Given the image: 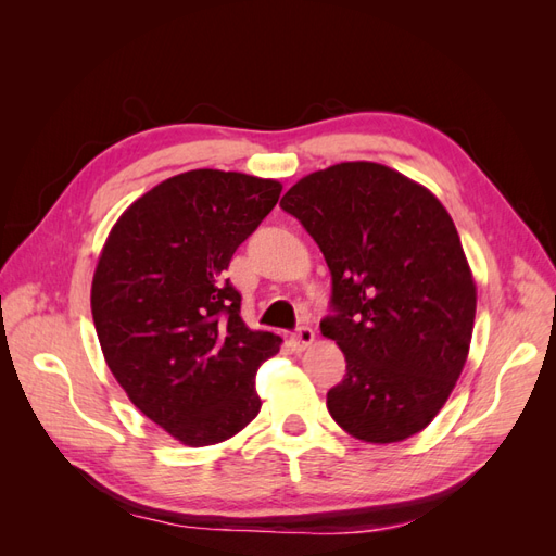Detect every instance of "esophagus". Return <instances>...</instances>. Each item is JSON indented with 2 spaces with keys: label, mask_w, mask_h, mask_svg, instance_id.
<instances>
[{
  "label": "esophagus",
  "mask_w": 556,
  "mask_h": 556,
  "mask_svg": "<svg viewBox=\"0 0 556 556\" xmlns=\"http://www.w3.org/2000/svg\"><path fill=\"white\" fill-rule=\"evenodd\" d=\"M313 341H315V331H313L311 327H299V329L292 333V339H290V343H292L294 350H306Z\"/></svg>",
  "instance_id": "esophagus-1"
}]
</instances>
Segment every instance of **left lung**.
Here are the masks:
<instances>
[{
  "label": "left lung",
  "instance_id": "left-lung-1",
  "mask_svg": "<svg viewBox=\"0 0 556 556\" xmlns=\"http://www.w3.org/2000/svg\"><path fill=\"white\" fill-rule=\"evenodd\" d=\"M323 250L345 355L331 417L366 443H396L439 415L466 364L476 282L452 217L422 185L376 162H341L280 199Z\"/></svg>",
  "mask_w": 556,
  "mask_h": 556
}]
</instances>
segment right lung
<instances>
[{
	"label": "right lung",
	"mask_w": 556,
	"mask_h": 556,
	"mask_svg": "<svg viewBox=\"0 0 556 556\" xmlns=\"http://www.w3.org/2000/svg\"><path fill=\"white\" fill-rule=\"evenodd\" d=\"M280 190L237 172H185L134 201L99 257L92 317L111 374L185 445L223 443L262 408L257 368L282 341L245 327L223 271Z\"/></svg>",
	"instance_id": "right-lung-1"
}]
</instances>
